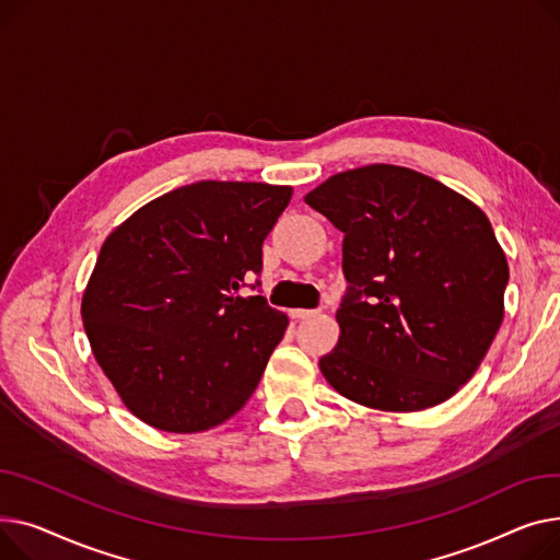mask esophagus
Returning a JSON list of instances; mask_svg holds the SVG:
<instances>
[{
	"instance_id": "obj_1",
	"label": "esophagus",
	"mask_w": 560,
	"mask_h": 560,
	"mask_svg": "<svg viewBox=\"0 0 560 560\" xmlns=\"http://www.w3.org/2000/svg\"><path fill=\"white\" fill-rule=\"evenodd\" d=\"M314 314H318L316 310H291V316L293 318H310V316H314Z\"/></svg>"
}]
</instances>
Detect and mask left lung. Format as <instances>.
Here are the masks:
<instances>
[{
    "instance_id": "obj_1",
    "label": "left lung",
    "mask_w": 560,
    "mask_h": 560,
    "mask_svg": "<svg viewBox=\"0 0 560 560\" xmlns=\"http://www.w3.org/2000/svg\"><path fill=\"white\" fill-rule=\"evenodd\" d=\"M305 203L343 233L339 343L318 366L343 398L420 411L479 369L504 318L509 265L488 217L396 164L341 172Z\"/></svg>"
}]
</instances>
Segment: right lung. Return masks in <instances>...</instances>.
<instances>
[{
	"label": "right lung",
	"instance_id": "right-lung-1",
	"mask_svg": "<svg viewBox=\"0 0 560 560\" xmlns=\"http://www.w3.org/2000/svg\"><path fill=\"white\" fill-rule=\"evenodd\" d=\"M289 201L287 185L201 180L104 242L81 316L96 364L142 422L206 432L253 396L289 318L237 293L261 273V244Z\"/></svg>",
	"mask_w": 560,
	"mask_h": 560
}]
</instances>
